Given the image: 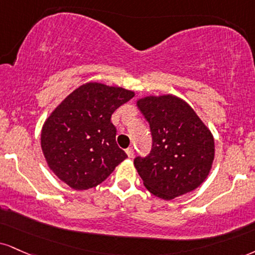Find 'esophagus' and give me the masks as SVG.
I'll list each match as a JSON object with an SVG mask.
<instances>
[{"mask_svg":"<svg viewBox=\"0 0 255 255\" xmlns=\"http://www.w3.org/2000/svg\"><path fill=\"white\" fill-rule=\"evenodd\" d=\"M126 153H127L128 157L133 158L134 157V148H133V147H129V148L126 149Z\"/></svg>","mask_w":255,"mask_h":255,"instance_id":"1","label":"esophagus"}]
</instances>
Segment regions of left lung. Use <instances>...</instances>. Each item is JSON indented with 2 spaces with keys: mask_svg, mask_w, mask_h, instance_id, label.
<instances>
[{
  "mask_svg": "<svg viewBox=\"0 0 255 255\" xmlns=\"http://www.w3.org/2000/svg\"><path fill=\"white\" fill-rule=\"evenodd\" d=\"M137 107L148 121L152 148L134 165L151 194L170 201L204 182L215 155L214 137L194 109L172 95L145 97Z\"/></svg>",
  "mask_w": 255,
  "mask_h": 255,
  "instance_id": "left-lung-1",
  "label": "left lung"
}]
</instances>
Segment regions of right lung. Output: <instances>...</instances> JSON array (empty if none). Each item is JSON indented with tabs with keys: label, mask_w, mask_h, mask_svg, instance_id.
<instances>
[{
	"label": "right lung",
	"mask_w": 255,
	"mask_h": 255,
	"mask_svg": "<svg viewBox=\"0 0 255 255\" xmlns=\"http://www.w3.org/2000/svg\"><path fill=\"white\" fill-rule=\"evenodd\" d=\"M133 91L87 83L67 96L45 122L41 148L48 166L75 190L97 186L127 158L110 118Z\"/></svg>",
	"instance_id": "1"
}]
</instances>
